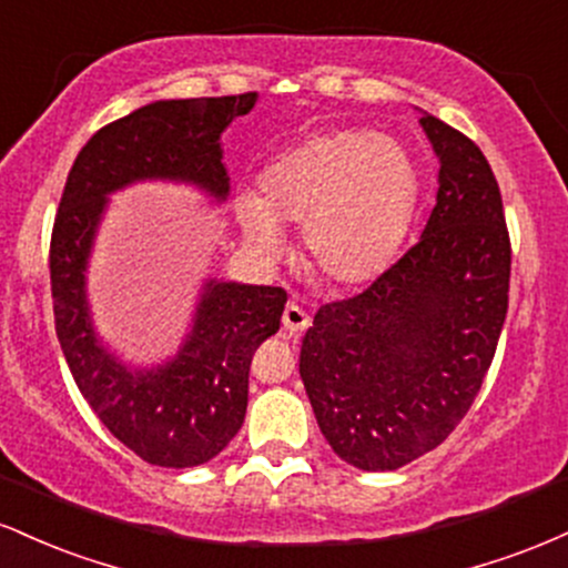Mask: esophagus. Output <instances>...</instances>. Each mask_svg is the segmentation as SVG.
I'll return each instance as SVG.
<instances>
[{
	"label": "esophagus",
	"mask_w": 568,
	"mask_h": 568,
	"mask_svg": "<svg viewBox=\"0 0 568 568\" xmlns=\"http://www.w3.org/2000/svg\"><path fill=\"white\" fill-rule=\"evenodd\" d=\"M310 323H312V317L306 315V312L298 304H288L283 310V328L288 331L291 336L302 334V331L310 328Z\"/></svg>",
	"instance_id": "obj_1"
}]
</instances>
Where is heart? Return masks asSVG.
<instances>
[{"label":"heart","mask_w":568,"mask_h":568,"mask_svg":"<svg viewBox=\"0 0 568 568\" xmlns=\"http://www.w3.org/2000/svg\"><path fill=\"white\" fill-rule=\"evenodd\" d=\"M419 202V171L393 135L331 130L277 154L258 194H237L234 216L262 256L285 251L302 224L304 264L317 283L352 288L393 262Z\"/></svg>","instance_id":"heart-1"}]
</instances>
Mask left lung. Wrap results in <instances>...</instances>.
<instances>
[{"instance_id": "obj_1", "label": "left lung", "mask_w": 568, "mask_h": 568, "mask_svg": "<svg viewBox=\"0 0 568 568\" xmlns=\"http://www.w3.org/2000/svg\"><path fill=\"white\" fill-rule=\"evenodd\" d=\"M419 122L440 160L419 243L363 293L321 306L298 355L325 440L368 473L397 470L454 433L507 315L510 234L491 165L438 116Z\"/></svg>"}]
</instances>
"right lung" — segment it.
Wrapping results in <instances>:
<instances>
[{
	"mask_svg": "<svg viewBox=\"0 0 568 568\" xmlns=\"http://www.w3.org/2000/svg\"><path fill=\"white\" fill-rule=\"evenodd\" d=\"M256 98L154 101L109 122L77 154L58 205L50 240L58 342L103 427L149 465L181 470L224 452L243 427L253 352L277 334L288 296L275 285L207 280L179 355L158 368H128L90 321L84 272L98 224L109 194L135 181H181L224 202L221 133Z\"/></svg>",
	"mask_w": 568,
	"mask_h": 568,
	"instance_id": "obj_1",
	"label": "right lung"
}]
</instances>
